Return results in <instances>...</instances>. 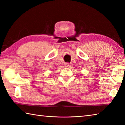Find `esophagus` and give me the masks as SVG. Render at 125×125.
Segmentation results:
<instances>
[{
    "mask_svg": "<svg viewBox=\"0 0 125 125\" xmlns=\"http://www.w3.org/2000/svg\"><path fill=\"white\" fill-rule=\"evenodd\" d=\"M69 63L67 62V63H64V67H69Z\"/></svg>",
    "mask_w": 125,
    "mask_h": 125,
    "instance_id": "34e87169",
    "label": "esophagus"
}]
</instances>
